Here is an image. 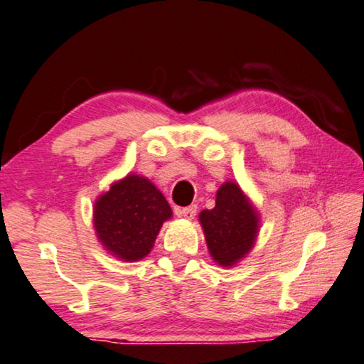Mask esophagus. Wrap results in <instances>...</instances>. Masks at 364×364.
I'll list each match as a JSON object with an SVG mask.
<instances>
[{
	"mask_svg": "<svg viewBox=\"0 0 364 364\" xmlns=\"http://www.w3.org/2000/svg\"><path fill=\"white\" fill-rule=\"evenodd\" d=\"M175 213L178 217H183V218H191L198 213V205H189V207H176Z\"/></svg>",
	"mask_w": 364,
	"mask_h": 364,
	"instance_id": "1",
	"label": "esophagus"
}]
</instances>
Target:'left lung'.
Wrapping results in <instances>:
<instances>
[{
	"label": "left lung",
	"instance_id": "left-lung-1",
	"mask_svg": "<svg viewBox=\"0 0 364 364\" xmlns=\"http://www.w3.org/2000/svg\"><path fill=\"white\" fill-rule=\"evenodd\" d=\"M199 222L210 256L222 267H232L256 243L259 215L251 200L233 181L218 188L215 207L200 212Z\"/></svg>",
	"mask_w": 364,
	"mask_h": 364
}]
</instances>
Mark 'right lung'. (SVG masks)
Listing matches in <instances>:
<instances>
[{"label":"right lung","instance_id":"1","mask_svg":"<svg viewBox=\"0 0 364 364\" xmlns=\"http://www.w3.org/2000/svg\"><path fill=\"white\" fill-rule=\"evenodd\" d=\"M171 209L155 184L139 175L113 183L95 200L94 227L108 252L124 262L146 257Z\"/></svg>","mask_w":364,"mask_h":364}]
</instances>
